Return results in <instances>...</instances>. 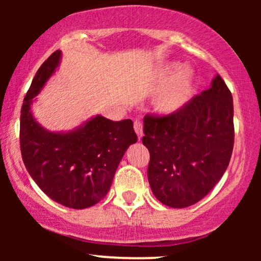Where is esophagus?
<instances>
[{"mask_svg":"<svg viewBox=\"0 0 261 261\" xmlns=\"http://www.w3.org/2000/svg\"><path fill=\"white\" fill-rule=\"evenodd\" d=\"M134 130H135V133H137V135H138L139 140H141L142 135H144V129H142V123L140 122V121L137 120L134 122Z\"/></svg>","mask_w":261,"mask_h":261,"instance_id":"esophagus-1","label":"esophagus"}]
</instances>
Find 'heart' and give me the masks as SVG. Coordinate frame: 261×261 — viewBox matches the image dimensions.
I'll list each match as a JSON object with an SVG mask.
<instances>
[{"instance_id": "1", "label": "heart", "mask_w": 261, "mask_h": 261, "mask_svg": "<svg viewBox=\"0 0 261 261\" xmlns=\"http://www.w3.org/2000/svg\"><path fill=\"white\" fill-rule=\"evenodd\" d=\"M155 82L163 85L155 95V110L162 115H174L191 99L195 72L188 65L179 67L178 63H166L156 70Z\"/></svg>"}]
</instances>
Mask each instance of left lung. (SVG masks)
<instances>
[{
    "label": "left lung",
    "mask_w": 261,
    "mask_h": 261,
    "mask_svg": "<svg viewBox=\"0 0 261 261\" xmlns=\"http://www.w3.org/2000/svg\"><path fill=\"white\" fill-rule=\"evenodd\" d=\"M233 97L220 74L174 115L144 119L153 195L187 208L208 195L226 172L234 145Z\"/></svg>",
    "instance_id": "obj_1"
}]
</instances>
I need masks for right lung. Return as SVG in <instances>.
<instances>
[{"mask_svg": "<svg viewBox=\"0 0 261 261\" xmlns=\"http://www.w3.org/2000/svg\"><path fill=\"white\" fill-rule=\"evenodd\" d=\"M62 51H56L37 71L24 96L20 116L23 164L38 187L67 208L85 209L108 194L127 148L138 140L133 121L94 115L70 130L52 132L32 112L37 96L57 72Z\"/></svg>", "mask_w": 261, "mask_h": 261, "instance_id": "1", "label": "right lung"}]
</instances>
